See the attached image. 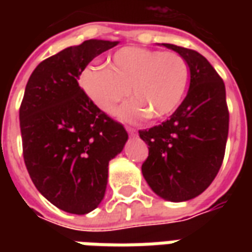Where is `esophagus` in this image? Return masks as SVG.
Wrapping results in <instances>:
<instances>
[{
	"label": "esophagus",
	"mask_w": 252,
	"mask_h": 252,
	"mask_svg": "<svg viewBox=\"0 0 252 252\" xmlns=\"http://www.w3.org/2000/svg\"><path fill=\"white\" fill-rule=\"evenodd\" d=\"M126 131H128V133H129L131 136H135V135H137V131L135 129V128H132V126H126Z\"/></svg>",
	"instance_id": "esophagus-1"
}]
</instances>
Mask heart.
<instances>
[{"label":"heart","mask_w":252,"mask_h":252,"mask_svg":"<svg viewBox=\"0 0 252 252\" xmlns=\"http://www.w3.org/2000/svg\"><path fill=\"white\" fill-rule=\"evenodd\" d=\"M189 66L175 51H157L140 47L121 48L109 67L90 66L81 75L85 92L99 109L112 113L129 94L135 97L119 112L121 119H163L171 115L188 88Z\"/></svg>","instance_id":"b5f03b06"}]
</instances>
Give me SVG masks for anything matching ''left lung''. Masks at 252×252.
<instances>
[{
    "label": "left lung",
    "instance_id": "obj_1",
    "mask_svg": "<svg viewBox=\"0 0 252 252\" xmlns=\"http://www.w3.org/2000/svg\"><path fill=\"white\" fill-rule=\"evenodd\" d=\"M163 46L184 57L190 86L169 120L139 131L148 146L142 173L159 197L181 202L201 194L221 167L229 112L224 82L211 63L194 50Z\"/></svg>",
    "mask_w": 252,
    "mask_h": 252
}]
</instances>
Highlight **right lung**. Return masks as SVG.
I'll list each match as a JSON object with an SVG mask.
<instances>
[{"instance_id": "1", "label": "right lung", "mask_w": 252, "mask_h": 252, "mask_svg": "<svg viewBox=\"0 0 252 252\" xmlns=\"http://www.w3.org/2000/svg\"><path fill=\"white\" fill-rule=\"evenodd\" d=\"M116 44L92 39L47 58L31 74L20 105L31 180L51 204L74 215L99 205L109 160L128 139L123 124L99 109L78 83L85 67Z\"/></svg>"}]
</instances>
